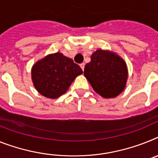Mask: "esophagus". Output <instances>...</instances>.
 <instances>
[{
  "label": "esophagus",
  "instance_id": "obj_1",
  "mask_svg": "<svg viewBox=\"0 0 158 158\" xmlns=\"http://www.w3.org/2000/svg\"><path fill=\"white\" fill-rule=\"evenodd\" d=\"M84 67H85V63H81V64H80V67H81L83 71L84 70Z\"/></svg>",
  "mask_w": 158,
  "mask_h": 158
}]
</instances>
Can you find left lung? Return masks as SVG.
Instances as JSON below:
<instances>
[{"mask_svg": "<svg viewBox=\"0 0 158 158\" xmlns=\"http://www.w3.org/2000/svg\"><path fill=\"white\" fill-rule=\"evenodd\" d=\"M84 76L96 93L111 99L125 89L128 73L126 63L120 55L111 50L98 49L84 67Z\"/></svg>", "mask_w": 158, "mask_h": 158, "instance_id": "1", "label": "left lung"}]
</instances>
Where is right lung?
I'll use <instances>...</instances> for the list:
<instances>
[{
  "label": "right lung",
  "instance_id": "add662e5",
  "mask_svg": "<svg viewBox=\"0 0 158 158\" xmlns=\"http://www.w3.org/2000/svg\"><path fill=\"white\" fill-rule=\"evenodd\" d=\"M83 74L79 65L57 52L47 54L33 65L31 79L35 89L49 99L66 93L77 76Z\"/></svg>",
  "mask_w": 158,
  "mask_h": 158
}]
</instances>
